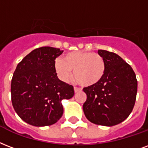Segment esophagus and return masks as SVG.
<instances>
[{"label": "esophagus", "instance_id": "obj_1", "mask_svg": "<svg viewBox=\"0 0 148 148\" xmlns=\"http://www.w3.org/2000/svg\"><path fill=\"white\" fill-rule=\"evenodd\" d=\"M74 92H75V93L80 92V91H82V89L80 88H77V87H74Z\"/></svg>", "mask_w": 148, "mask_h": 148}]
</instances>
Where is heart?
Masks as SVG:
<instances>
[{
    "instance_id": "b5f03b06",
    "label": "heart",
    "mask_w": 148,
    "mask_h": 148,
    "mask_svg": "<svg viewBox=\"0 0 148 148\" xmlns=\"http://www.w3.org/2000/svg\"><path fill=\"white\" fill-rule=\"evenodd\" d=\"M55 71L60 78L67 82L74 71L73 77L83 87L96 85L104 77L106 63L99 53L87 51H72L64 55L63 60L55 62Z\"/></svg>"
}]
</instances>
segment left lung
Wrapping results in <instances>:
<instances>
[{"instance_id": "left-lung-1", "label": "left lung", "mask_w": 148, "mask_h": 148, "mask_svg": "<svg viewBox=\"0 0 148 148\" xmlns=\"http://www.w3.org/2000/svg\"><path fill=\"white\" fill-rule=\"evenodd\" d=\"M106 71L101 82L83 90L87 99L83 105L85 116L92 123L112 127L131 113L137 92V81L132 67L117 54L99 49Z\"/></svg>"}]
</instances>
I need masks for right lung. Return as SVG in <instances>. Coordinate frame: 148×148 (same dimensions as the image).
<instances>
[{
  "label": "right lung",
  "instance_id": "obj_1",
  "mask_svg": "<svg viewBox=\"0 0 148 148\" xmlns=\"http://www.w3.org/2000/svg\"><path fill=\"white\" fill-rule=\"evenodd\" d=\"M63 50L50 47L36 49L14 71L11 84L12 106L23 121L35 127L56 123L61 118V101L74 96V87L60 81L55 60Z\"/></svg>",
  "mask_w": 148,
  "mask_h": 148
}]
</instances>
